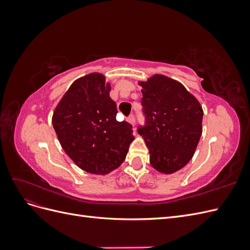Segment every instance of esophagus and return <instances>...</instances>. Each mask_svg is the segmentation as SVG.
Returning <instances> with one entry per match:
<instances>
[{
  "label": "esophagus",
  "mask_w": 250,
  "mask_h": 250,
  "mask_svg": "<svg viewBox=\"0 0 250 250\" xmlns=\"http://www.w3.org/2000/svg\"><path fill=\"white\" fill-rule=\"evenodd\" d=\"M127 122L129 123V124H131L132 126L134 125V123H135V119H134V116H130L129 118L127 119Z\"/></svg>",
  "instance_id": "34e87169"
}]
</instances>
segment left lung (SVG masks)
<instances>
[{"label": "left lung", "mask_w": 250, "mask_h": 250, "mask_svg": "<svg viewBox=\"0 0 250 250\" xmlns=\"http://www.w3.org/2000/svg\"><path fill=\"white\" fill-rule=\"evenodd\" d=\"M138 84L146 117V127L139 128V133L149 149L151 166L163 174L183 169L201 137V104L179 81L162 74Z\"/></svg>", "instance_id": "8db88e82"}]
</instances>
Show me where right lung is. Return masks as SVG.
<instances>
[{"label": "right lung", "mask_w": 250, "mask_h": 250, "mask_svg": "<svg viewBox=\"0 0 250 250\" xmlns=\"http://www.w3.org/2000/svg\"><path fill=\"white\" fill-rule=\"evenodd\" d=\"M110 83L101 73L75 80L53 111L52 124L64 152L85 172L107 175L125 161L132 126L117 121Z\"/></svg>", "instance_id": "obj_1"}]
</instances>
